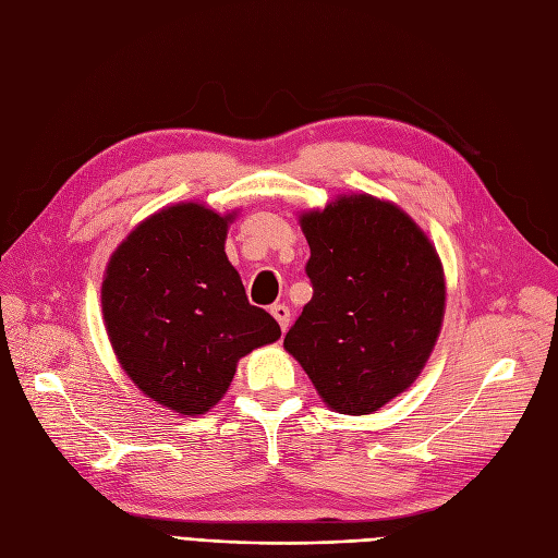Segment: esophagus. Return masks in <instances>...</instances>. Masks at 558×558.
<instances>
[{
  "label": "esophagus",
  "instance_id": "esophagus-1",
  "mask_svg": "<svg viewBox=\"0 0 558 558\" xmlns=\"http://www.w3.org/2000/svg\"><path fill=\"white\" fill-rule=\"evenodd\" d=\"M269 312H272V316L277 318V324L281 326L283 332L289 330V324H291V310L289 307L281 305V302H279V305H272V310H269Z\"/></svg>",
  "mask_w": 558,
  "mask_h": 558
}]
</instances>
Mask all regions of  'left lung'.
Here are the masks:
<instances>
[{
	"label": "left lung",
	"instance_id": "1",
	"mask_svg": "<svg viewBox=\"0 0 558 558\" xmlns=\"http://www.w3.org/2000/svg\"><path fill=\"white\" fill-rule=\"evenodd\" d=\"M314 295L283 347L328 408L369 414L410 388L445 316L437 251L400 207L340 195L300 216Z\"/></svg>",
	"mask_w": 558,
	"mask_h": 558
}]
</instances>
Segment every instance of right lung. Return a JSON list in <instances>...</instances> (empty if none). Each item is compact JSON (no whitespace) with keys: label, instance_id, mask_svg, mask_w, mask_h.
<instances>
[{"label":"right lung","instance_id":"1","mask_svg":"<svg viewBox=\"0 0 558 558\" xmlns=\"http://www.w3.org/2000/svg\"><path fill=\"white\" fill-rule=\"evenodd\" d=\"M197 202L148 216L113 251L102 314L118 363L140 391L179 414L209 412L248 351L281 337L246 300L226 256L228 223Z\"/></svg>","mask_w":558,"mask_h":558}]
</instances>
